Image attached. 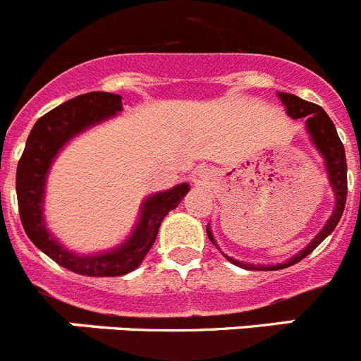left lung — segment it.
<instances>
[{"label":"left lung","instance_id":"1","mask_svg":"<svg viewBox=\"0 0 361 361\" xmlns=\"http://www.w3.org/2000/svg\"><path fill=\"white\" fill-rule=\"evenodd\" d=\"M278 97L281 99V103L285 104L287 114L292 119H302L306 117V130H308L310 137H312V142L315 144V147L319 149V153L324 157L326 171H328L329 183H331L333 192H335L336 204L335 210H333L331 217L326 222V226L322 228L321 233L313 238L308 245H306L302 251H299L295 257H292L290 260L285 262V264L278 265H252V264H242V262L233 260V258L226 257L231 264L238 265L242 269H249V271H278V269L290 267V265L298 264L302 258H306L313 249L317 247L329 233L336 228L340 217L343 214V208H345V197H348V161H345V151H343V144L340 142L338 133L335 130V124L329 119L328 114L322 110V106L315 103H310V101L301 99V97L294 96V94L287 92H278ZM208 238L212 240V244L217 245L214 235H212L210 228H207Z\"/></svg>","mask_w":361,"mask_h":361}]
</instances>
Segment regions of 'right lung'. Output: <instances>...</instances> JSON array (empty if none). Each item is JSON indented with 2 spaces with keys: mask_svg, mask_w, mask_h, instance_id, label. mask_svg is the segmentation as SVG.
<instances>
[{
  "mask_svg": "<svg viewBox=\"0 0 361 361\" xmlns=\"http://www.w3.org/2000/svg\"><path fill=\"white\" fill-rule=\"evenodd\" d=\"M123 110L119 94L87 92L66 101L40 117L32 128L26 147L18 164L16 190H18L19 215L30 240L53 262L82 276H123L142 264L154 244L160 224L171 210L181 203L188 185L181 183L171 190L158 192L144 201L140 219L133 233L116 249L80 257L63 249L44 224V188L49 167L59 151L87 128L99 124Z\"/></svg>",
  "mask_w": 361,
  "mask_h": 361,
  "instance_id": "1",
  "label": "right lung"
}]
</instances>
